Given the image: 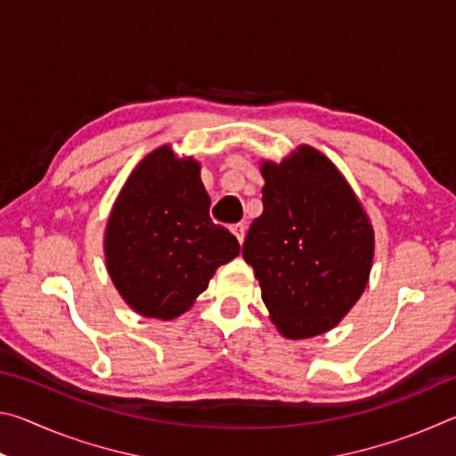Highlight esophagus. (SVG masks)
Segmentation results:
<instances>
[{"label":"esophagus","mask_w":456,"mask_h":456,"mask_svg":"<svg viewBox=\"0 0 456 456\" xmlns=\"http://www.w3.org/2000/svg\"><path fill=\"white\" fill-rule=\"evenodd\" d=\"M245 225H241V223H239V225H233L231 227V233H233L235 237H237V241L239 243H243L245 241Z\"/></svg>","instance_id":"obj_1"}]
</instances>
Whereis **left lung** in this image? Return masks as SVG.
Instances as JSON below:
<instances>
[{
  "label": "left lung",
  "instance_id": "obj_1",
  "mask_svg": "<svg viewBox=\"0 0 456 456\" xmlns=\"http://www.w3.org/2000/svg\"><path fill=\"white\" fill-rule=\"evenodd\" d=\"M259 171L264 213L251 223L243 259L283 338L326 334L366 289L372 223L339 168L310 144L281 163L261 160Z\"/></svg>",
  "mask_w": 456,
  "mask_h": 456
}]
</instances>
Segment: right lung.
Segmentation results:
<instances>
[{"label": "right lung", "instance_id": "right-lung-1", "mask_svg": "<svg viewBox=\"0 0 456 456\" xmlns=\"http://www.w3.org/2000/svg\"><path fill=\"white\" fill-rule=\"evenodd\" d=\"M200 163L171 144L146 154L122 184L104 229L108 275L136 314L175 320L209 288L239 241L209 217Z\"/></svg>", "mask_w": 456, "mask_h": 456}]
</instances>
